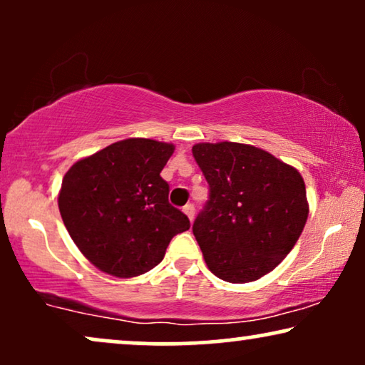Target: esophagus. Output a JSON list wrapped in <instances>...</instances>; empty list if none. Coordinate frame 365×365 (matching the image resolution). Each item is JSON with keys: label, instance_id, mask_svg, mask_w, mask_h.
I'll use <instances>...</instances> for the list:
<instances>
[{"label": "esophagus", "instance_id": "obj_1", "mask_svg": "<svg viewBox=\"0 0 365 365\" xmlns=\"http://www.w3.org/2000/svg\"><path fill=\"white\" fill-rule=\"evenodd\" d=\"M182 211L189 217V221H192V217H194V204H186V206L182 207Z\"/></svg>", "mask_w": 365, "mask_h": 365}]
</instances>
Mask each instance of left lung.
<instances>
[{
  "label": "left lung",
  "mask_w": 365,
  "mask_h": 365,
  "mask_svg": "<svg viewBox=\"0 0 365 365\" xmlns=\"http://www.w3.org/2000/svg\"><path fill=\"white\" fill-rule=\"evenodd\" d=\"M192 156L209 184L192 224L209 271L232 284L257 281L292 251L306 226L302 176L251 144L199 143Z\"/></svg>",
  "instance_id": "left-lung-1"
}]
</instances>
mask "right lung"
<instances>
[{
    "label": "right lung",
    "instance_id": "1",
    "mask_svg": "<svg viewBox=\"0 0 365 365\" xmlns=\"http://www.w3.org/2000/svg\"><path fill=\"white\" fill-rule=\"evenodd\" d=\"M169 143L129 138L79 159L64 174L58 206L69 236L99 271L134 277L163 261L189 219L169 204L163 168Z\"/></svg>",
    "mask_w": 365,
    "mask_h": 365
}]
</instances>
